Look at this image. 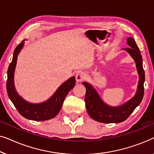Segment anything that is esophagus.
<instances>
[{
	"label": "esophagus",
	"mask_w": 154,
	"mask_h": 154,
	"mask_svg": "<svg viewBox=\"0 0 154 154\" xmlns=\"http://www.w3.org/2000/svg\"><path fill=\"white\" fill-rule=\"evenodd\" d=\"M75 77H76L77 82H82L86 79V75L83 71H79V72H77Z\"/></svg>",
	"instance_id": "obj_1"
}]
</instances>
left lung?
Listing matches in <instances>:
<instances>
[{"mask_svg": "<svg viewBox=\"0 0 154 154\" xmlns=\"http://www.w3.org/2000/svg\"><path fill=\"white\" fill-rule=\"evenodd\" d=\"M128 48L124 49L135 60L136 68L139 75L137 90L133 98L119 107H111L102 100L96 89L87 82H83L86 91L85 94L86 107L88 114L93 119L98 122L121 123L126 120L134 110L141 103L144 96V82L145 80L144 70L142 66V57L139 47L133 38L127 39Z\"/></svg>", "mask_w": 154, "mask_h": 154, "instance_id": "obj_1", "label": "left lung"}]
</instances>
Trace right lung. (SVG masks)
<instances>
[{
	"label": "right lung",
	"mask_w": 154,
	"mask_h": 154,
	"mask_svg": "<svg viewBox=\"0 0 154 154\" xmlns=\"http://www.w3.org/2000/svg\"><path fill=\"white\" fill-rule=\"evenodd\" d=\"M24 45V40L22 41L16 48L13 53V58L8 70L7 92L9 98L11 100L13 105L17 111L23 117L27 119L36 121H42L51 119L57 115L61 109L65 98L69 91L75 85V77L63 83L56 90L54 94L50 98L42 103L33 104L23 100L17 94L14 87V75L16 68L17 56Z\"/></svg>",
	"instance_id": "1"
}]
</instances>
